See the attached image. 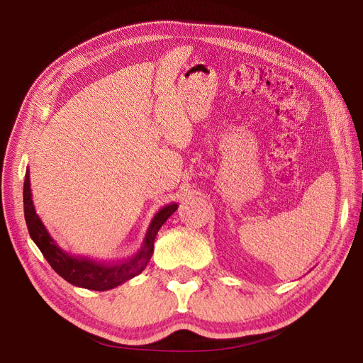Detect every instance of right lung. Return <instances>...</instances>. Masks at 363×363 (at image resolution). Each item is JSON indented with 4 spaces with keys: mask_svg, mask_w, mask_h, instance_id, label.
I'll return each instance as SVG.
<instances>
[{
    "mask_svg": "<svg viewBox=\"0 0 363 363\" xmlns=\"http://www.w3.org/2000/svg\"><path fill=\"white\" fill-rule=\"evenodd\" d=\"M23 203H25V220L28 225L29 235L34 243L42 251L43 257L48 260L60 277L76 287L106 291L118 287L126 281L140 274L148 265L154 251V238H156L162 225L176 212L177 204L172 203L154 215L143 238L140 248L133 256L123 260L104 262L90 257H79L64 251L51 237L43 221L35 213V207L30 195L29 169H26L25 186H23Z\"/></svg>",
    "mask_w": 363,
    "mask_h": 363,
    "instance_id": "1",
    "label": "right lung"
}]
</instances>
